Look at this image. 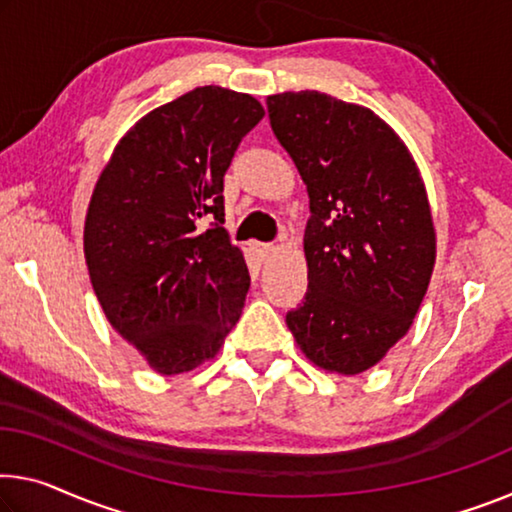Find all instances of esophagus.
Returning a JSON list of instances; mask_svg holds the SVG:
<instances>
[{"mask_svg": "<svg viewBox=\"0 0 512 512\" xmlns=\"http://www.w3.org/2000/svg\"><path fill=\"white\" fill-rule=\"evenodd\" d=\"M274 245H267V242H258L256 245V251H258V256H261V261H267V258H270L272 254H274Z\"/></svg>", "mask_w": 512, "mask_h": 512, "instance_id": "34e87169", "label": "esophagus"}]
</instances>
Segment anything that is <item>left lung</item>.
I'll return each instance as SVG.
<instances>
[{"label":"left lung","mask_w":512,"mask_h":512,"mask_svg":"<svg viewBox=\"0 0 512 512\" xmlns=\"http://www.w3.org/2000/svg\"><path fill=\"white\" fill-rule=\"evenodd\" d=\"M274 137L309 192V288L286 313L325 371L364 373L407 334L435 265L426 187L403 141L371 109L327 93L267 96Z\"/></svg>","instance_id":"1"}]
</instances>
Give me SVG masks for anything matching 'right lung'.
<instances>
[{"mask_svg":"<svg viewBox=\"0 0 512 512\" xmlns=\"http://www.w3.org/2000/svg\"><path fill=\"white\" fill-rule=\"evenodd\" d=\"M261 102L199 86L125 132L84 224L89 277L107 320L153 371L178 375L215 357L249 290L224 229V174Z\"/></svg>","mask_w":512,"mask_h":512,"instance_id":"obj_1","label":"right lung"}]
</instances>
